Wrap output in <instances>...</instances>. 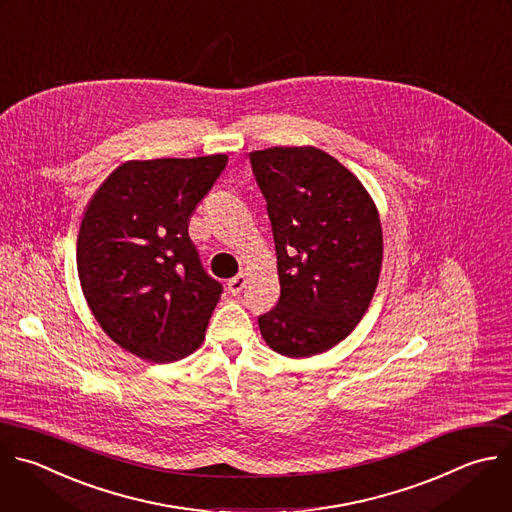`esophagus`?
Returning <instances> with one entry per match:
<instances>
[{
    "label": "esophagus",
    "mask_w": 512,
    "mask_h": 512,
    "mask_svg": "<svg viewBox=\"0 0 512 512\" xmlns=\"http://www.w3.org/2000/svg\"><path fill=\"white\" fill-rule=\"evenodd\" d=\"M243 287H245V275H243V273L237 275V277H233V279H229V283H227V291H229L231 295H239V293L243 291Z\"/></svg>",
    "instance_id": "obj_1"
}]
</instances>
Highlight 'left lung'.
<instances>
[{
  "label": "left lung",
  "mask_w": 512,
  "mask_h": 512,
  "mask_svg": "<svg viewBox=\"0 0 512 512\" xmlns=\"http://www.w3.org/2000/svg\"><path fill=\"white\" fill-rule=\"evenodd\" d=\"M267 201L281 295L259 315L267 346L287 358L323 354L364 317L382 269V225L364 185L313 146L249 154Z\"/></svg>",
  "instance_id": "left-lung-1"
}]
</instances>
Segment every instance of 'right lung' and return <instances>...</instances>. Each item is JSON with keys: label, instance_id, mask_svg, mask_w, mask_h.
Segmentation results:
<instances>
[{"label": "right lung", "instance_id": "1", "mask_svg": "<svg viewBox=\"0 0 512 512\" xmlns=\"http://www.w3.org/2000/svg\"><path fill=\"white\" fill-rule=\"evenodd\" d=\"M227 166V154L128 160L86 207L78 277L100 327L156 364L193 354L223 285L199 259L189 221Z\"/></svg>", "mask_w": 512, "mask_h": 512}]
</instances>
